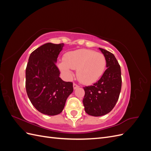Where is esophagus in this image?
<instances>
[{
    "label": "esophagus",
    "instance_id": "esophagus-1",
    "mask_svg": "<svg viewBox=\"0 0 151 151\" xmlns=\"http://www.w3.org/2000/svg\"><path fill=\"white\" fill-rule=\"evenodd\" d=\"M79 85H77V84H75V83L73 84V88H74V89H77V88H79Z\"/></svg>",
    "mask_w": 151,
    "mask_h": 151
}]
</instances>
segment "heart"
<instances>
[{
    "label": "heart",
    "instance_id": "obj_1",
    "mask_svg": "<svg viewBox=\"0 0 151 151\" xmlns=\"http://www.w3.org/2000/svg\"><path fill=\"white\" fill-rule=\"evenodd\" d=\"M106 65L104 55L88 49H79L66 53L63 61L58 67L67 77L73 76L72 69H77V76L80 82L90 84L97 81L103 74Z\"/></svg>",
    "mask_w": 151,
    "mask_h": 151
}]
</instances>
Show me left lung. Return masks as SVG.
<instances>
[{"label": "left lung", "instance_id": "obj_1", "mask_svg": "<svg viewBox=\"0 0 151 151\" xmlns=\"http://www.w3.org/2000/svg\"><path fill=\"white\" fill-rule=\"evenodd\" d=\"M106 58L107 69L97 83L84 87L83 104L89 115L100 116L110 112L118 101L122 88L120 66L115 55L99 48Z\"/></svg>", "mask_w": 151, "mask_h": 151}]
</instances>
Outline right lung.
Instances as JSON below:
<instances>
[{
  "mask_svg": "<svg viewBox=\"0 0 151 151\" xmlns=\"http://www.w3.org/2000/svg\"><path fill=\"white\" fill-rule=\"evenodd\" d=\"M64 44L45 43L32 52L26 68V89L31 103L38 111L50 116L60 114L73 84L60 77L56 66Z\"/></svg>",
  "mask_w": 151,
  "mask_h": 151,
  "instance_id": "right-lung-1",
  "label": "right lung"
}]
</instances>
